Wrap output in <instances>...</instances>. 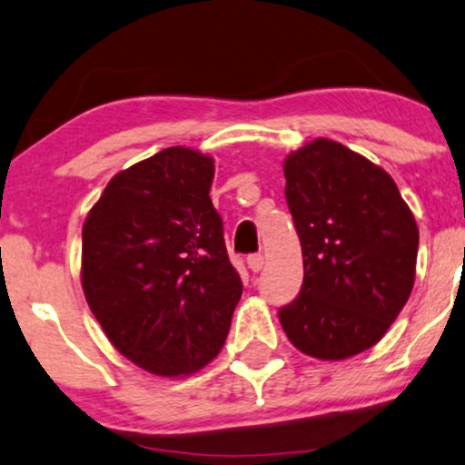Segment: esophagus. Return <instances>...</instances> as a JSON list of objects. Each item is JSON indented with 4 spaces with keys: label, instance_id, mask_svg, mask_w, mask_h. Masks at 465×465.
<instances>
[{
    "label": "esophagus",
    "instance_id": "34e87169",
    "mask_svg": "<svg viewBox=\"0 0 465 465\" xmlns=\"http://www.w3.org/2000/svg\"><path fill=\"white\" fill-rule=\"evenodd\" d=\"M247 264H249V269L253 271V273H258V271H262V266H264V255L262 253L249 255Z\"/></svg>",
    "mask_w": 465,
    "mask_h": 465
}]
</instances>
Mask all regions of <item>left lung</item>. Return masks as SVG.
I'll return each instance as SVG.
<instances>
[{
	"label": "left lung",
	"mask_w": 465,
	"mask_h": 465,
	"mask_svg": "<svg viewBox=\"0 0 465 465\" xmlns=\"http://www.w3.org/2000/svg\"><path fill=\"white\" fill-rule=\"evenodd\" d=\"M286 203L303 255L282 328L303 354L343 361L385 336L415 282L420 232L381 165L343 143L308 142L284 162Z\"/></svg>",
	"instance_id": "obj_1"
}]
</instances>
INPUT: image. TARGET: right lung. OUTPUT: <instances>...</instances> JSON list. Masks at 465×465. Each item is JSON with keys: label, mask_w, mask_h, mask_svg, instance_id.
Segmentation results:
<instances>
[{"label": "right lung", "mask_w": 465, "mask_h": 465, "mask_svg": "<svg viewBox=\"0 0 465 465\" xmlns=\"http://www.w3.org/2000/svg\"><path fill=\"white\" fill-rule=\"evenodd\" d=\"M212 179L210 154L163 148L117 173L83 225L84 300L115 350L154 376L216 359L242 295Z\"/></svg>", "instance_id": "right-lung-1"}]
</instances>
